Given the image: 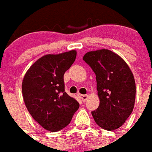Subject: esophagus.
<instances>
[{"label":"esophagus","instance_id":"34e87169","mask_svg":"<svg viewBox=\"0 0 152 152\" xmlns=\"http://www.w3.org/2000/svg\"><path fill=\"white\" fill-rule=\"evenodd\" d=\"M78 95H79L80 97L82 99V101H83V102H86L88 97V96L87 94H85V95H84V94H78Z\"/></svg>","mask_w":152,"mask_h":152}]
</instances>
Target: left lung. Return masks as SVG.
<instances>
[{
  "instance_id": "1",
  "label": "left lung",
  "mask_w": 152,
  "mask_h": 152,
  "mask_svg": "<svg viewBox=\"0 0 152 152\" xmlns=\"http://www.w3.org/2000/svg\"><path fill=\"white\" fill-rule=\"evenodd\" d=\"M83 59L96 74L98 108L92 112L100 127L114 130L122 126L133 111L135 81L127 64L108 49L88 51Z\"/></svg>"
}]
</instances>
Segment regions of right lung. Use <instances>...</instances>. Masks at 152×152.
Here are the masks:
<instances>
[{
	"label": "right lung",
	"mask_w": 152,
	"mask_h": 152,
	"mask_svg": "<svg viewBox=\"0 0 152 152\" xmlns=\"http://www.w3.org/2000/svg\"><path fill=\"white\" fill-rule=\"evenodd\" d=\"M76 57L75 50L43 56L30 66L22 80L23 100L29 113L49 131L67 126L80 106L65 92L64 82L65 72Z\"/></svg>",
	"instance_id": "1"
}]
</instances>
